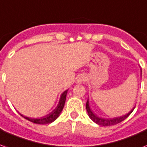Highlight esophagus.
Instances as JSON below:
<instances>
[{"instance_id":"esophagus-1","label":"esophagus","mask_w":147,"mask_h":147,"mask_svg":"<svg viewBox=\"0 0 147 147\" xmlns=\"http://www.w3.org/2000/svg\"><path fill=\"white\" fill-rule=\"evenodd\" d=\"M84 82H85V78L83 76H78L77 80H76V83H78V84H82V83H83Z\"/></svg>"}]
</instances>
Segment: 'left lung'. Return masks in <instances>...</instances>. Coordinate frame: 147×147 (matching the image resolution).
Here are the masks:
<instances>
[{"label": "left lung", "mask_w": 147, "mask_h": 147, "mask_svg": "<svg viewBox=\"0 0 147 147\" xmlns=\"http://www.w3.org/2000/svg\"><path fill=\"white\" fill-rule=\"evenodd\" d=\"M86 109H87V112H88V116L90 117V119L93 121H94L96 124H97L99 125H101V126H112V125H117V124L120 123L121 121H124L125 119H127V117L131 115V113L133 112V110L134 109V107L130 111L129 113H127V114H125L124 115H121V116L115 117V118H113V119H103V118L97 116L96 114H94L93 113L92 110L90 108L89 101H88H88L86 102Z\"/></svg>", "instance_id": "1"}]
</instances>
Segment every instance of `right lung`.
<instances>
[{
  "label": "right lung",
  "instance_id": "1",
  "mask_svg": "<svg viewBox=\"0 0 147 147\" xmlns=\"http://www.w3.org/2000/svg\"><path fill=\"white\" fill-rule=\"evenodd\" d=\"M68 90H65L64 92L62 93L61 96H60V98H59V103L57 105V107L53 109L51 113H50L48 115H45V116L40 117V118H30V117L24 116L22 114H20L21 116H22L23 118H25L26 119L28 120V121H32L33 123L35 124H40V125H46V124H50L51 122L54 121L59 116L60 113L63 111V109L64 107V105H65V99H66V95H67Z\"/></svg>",
  "mask_w": 147,
  "mask_h": 147
}]
</instances>
